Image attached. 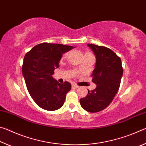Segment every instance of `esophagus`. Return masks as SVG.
Returning a JSON list of instances; mask_svg holds the SVG:
<instances>
[{"label":"esophagus","mask_w":146,"mask_h":146,"mask_svg":"<svg viewBox=\"0 0 146 146\" xmlns=\"http://www.w3.org/2000/svg\"><path fill=\"white\" fill-rule=\"evenodd\" d=\"M72 86L73 88H78V86H77L76 84H72Z\"/></svg>","instance_id":"esophagus-1"}]
</instances>
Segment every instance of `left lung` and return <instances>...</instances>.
I'll list each match as a JSON object with an SVG mask.
<instances>
[{"label": "left lung", "mask_w": 146, "mask_h": 146, "mask_svg": "<svg viewBox=\"0 0 146 146\" xmlns=\"http://www.w3.org/2000/svg\"><path fill=\"white\" fill-rule=\"evenodd\" d=\"M96 56V64L91 76L97 88L88 90L86 97L80 98L83 109L90 113L104 110L110 104L119 89L123 69L121 59L104 46L88 44Z\"/></svg>", "instance_id": "obj_1"}]
</instances>
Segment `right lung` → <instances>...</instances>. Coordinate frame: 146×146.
<instances>
[{"label": "right lung", "mask_w": 146, "mask_h": 146, "mask_svg": "<svg viewBox=\"0 0 146 146\" xmlns=\"http://www.w3.org/2000/svg\"><path fill=\"white\" fill-rule=\"evenodd\" d=\"M74 48L60 44L44 42L26 54L22 71L29 95L44 110L55 111L63 106L71 85L60 84L53 78L62 54Z\"/></svg>", "instance_id": "1"}]
</instances>
